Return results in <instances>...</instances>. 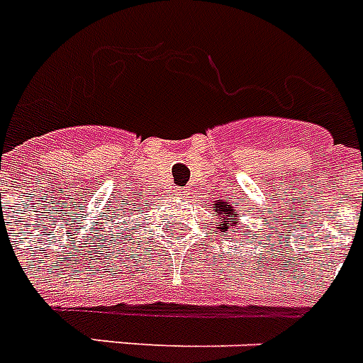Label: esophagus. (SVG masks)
<instances>
[{"label": "esophagus", "mask_w": 363, "mask_h": 363, "mask_svg": "<svg viewBox=\"0 0 363 363\" xmlns=\"http://www.w3.org/2000/svg\"><path fill=\"white\" fill-rule=\"evenodd\" d=\"M172 196H175V197H184L186 196V188H173L172 190Z\"/></svg>", "instance_id": "1"}]
</instances>
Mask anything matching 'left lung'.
I'll return each mask as SVG.
<instances>
[{
    "label": "left lung",
    "mask_w": 363,
    "mask_h": 363,
    "mask_svg": "<svg viewBox=\"0 0 363 363\" xmlns=\"http://www.w3.org/2000/svg\"><path fill=\"white\" fill-rule=\"evenodd\" d=\"M212 214L218 218V223H216V229L222 235L229 233V235H238L240 231V214L237 212V207H233L231 203L228 201H222V199H218L214 201V207H212Z\"/></svg>",
    "instance_id": "1"
}]
</instances>
